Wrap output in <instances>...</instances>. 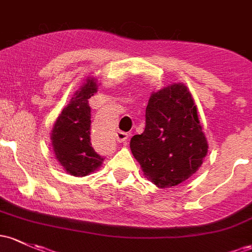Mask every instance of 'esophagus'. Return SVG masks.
<instances>
[{
    "label": "esophagus",
    "mask_w": 252,
    "mask_h": 252,
    "mask_svg": "<svg viewBox=\"0 0 252 252\" xmlns=\"http://www.w3.org/2000/svg\"><path fill=\"white\" fill-rule=\"evenodd\" d=\"M129 135L128 132H124V131H118L117 134H116V140L118 141V142H124V141L128 140Z\"/></svg>",
    "instance_id": "1"
}]
</instances>
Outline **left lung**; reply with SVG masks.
I'll list each match as a JSON object with an SVG mask.
<instances>
[{"label":"left lung","instance_id":"8db88e82","mask_svg":"<svg viewBox=\"0 0 252 252\" xmlns=\"http://www.w3.org/2000/svg\"><path fill=\"white\" fill-rule=\"evenodd\" d=\"M130 149L143 175L158 188H171L190 178L208 152L191 93L172 84L152 93L146 126L130 140Z\"/></svg>","mask_w":252,"mask_h":252}]
</instances>
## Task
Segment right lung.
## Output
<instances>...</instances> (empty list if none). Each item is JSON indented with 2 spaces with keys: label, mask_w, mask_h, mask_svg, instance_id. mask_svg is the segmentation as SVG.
Here are the masks:
<instances>
[{
  "label": "right lung",
  "mask_w": 252,
  "mask_h": 252,
  "mask_svg": "<svg viewBox=\"0 0 252 252\" xmlns=\"http://www.w3.org/2000/svg\"><path fill=\"white\" fill-rule=\"evenodd\" d=\"M98 90L94 77H87L57 117L51 130L52 149L62 167L71 176L85 177L103 164V157L91 142V107L88 99Z\"/></svg>",
  "instance_id": "obj_1"
}]
</instances>
